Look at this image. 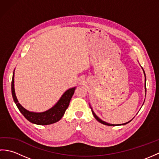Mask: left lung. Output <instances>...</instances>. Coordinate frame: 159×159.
Segmentation results:
<instances>
[{
  "instance_id": "left-lung-1",
  "label": "left lung",
  "mask_w": 159,
  "mask_h": 159,
  "mask_svg": "<svg viewBox=\"0 0 159 159\" xmlns=\"http://www.w3.org/2000/svg\"><path fill=\"white\" fill-rule=\"evenodd\" d=\"M143 69V68H142ZM143 72H144V75H145V76H146V74H145V72H144V70H143ZM146 78H145V82H146ZM145 89H146V83H145ZM91 109H92V113H93V116H94V117L96 118V120H98L99 121L100 123H101V124H104V125H107V126H117V125H124V124H128V122H129V121H128V122H126V123H124V124H109V123H107V122H105V121H102V120H100V118L98 117L95 114V113L93 112V109H92V107H91Z\"/></svg>"
}]
</instances>
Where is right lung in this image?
Here are the masks:
<instances>
[{"label":"right lung","mask_w":159,"mask_h":159,"mask_svg":"<svg viewBox=\"0 0 159 159\" xmlns=\"http://www.w3.org/2000/svg\"><path fill=\"white\" fill-rule=\"evenodd\" d=\"M75 89L76 87H72V88L67 89L61 97V98L56 103L55 105H54L51 109L42 113L31 112V111L25 109L18 102V100L17 99L14 89V71H13L11 80V93L13 101L24 117L33 124L38 125H48L59 121L63 116L66 110L69 106L70 100L72 98Z\"/></svg>","instance_id":"add662e5"}]
</instances>
